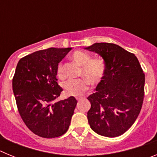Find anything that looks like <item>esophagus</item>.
I'll return each instance as SVG.
<instances>
[{
	"label": "esophagus",
	"mask_w": 157,
	"mask_h": 157,
	"mask_svg": "<svg viewBox=\"0 0 157 157\" xmlns=\"http://www.w3.org/2000/svg\"><path fill=\"white\" fill-rule=\"evenodd\" d=\"M81 99H82V98H76V100H77V101H80Z\"/></svg>",
	"instance_id": "34e87169"
}]
</instances>
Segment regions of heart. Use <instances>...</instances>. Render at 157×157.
<instances>
[{"label": "heart", "mask_w": 157, "mask_h": 157, "mask_svg": "<svg viewBox=\"0 0 157 157\" xmlns=\"http://www.w3.org/2000/svg\"><path fill=\"white\" fill-rule=\"evenodd\" d=\"M78 66L81 67L79 75L82 76L85 79H72L67 82L63 86L65 94L67 96L78 97L87 88V82L91 85H96L101 82L105 71V63L102 59L96 58L90 59V56L82 51H76L71 56ZM63 67L59 64L57 73L59 76L62 75Z\"/></svg>", "instance_id": "heart-1"}]
</instances>
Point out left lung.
<instances>
[{
	"label": "left lung",
	"instance_id": "obj_1",
	"mask_svg": "<svg viewBox=\"0 0 157 157\" xmlns=\"http://www.w3.org/2000/svg\"><path fill=\"white\" fill-rule=\"evenodd\" d=\"M85 49L98 54L105 63L102 79L87 99L89 124L100 135L114 138L134 124L144 98L145 75L135 55L112 43H94Z\"/></svg>",
	"mask_w": 157,
	"mask_h": 157
}]
</instances>
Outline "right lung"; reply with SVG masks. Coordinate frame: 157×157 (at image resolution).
<instances>
[{
    "label": "right lung",
    "instance_id": "right-lung-1",
    "mask_svg": "<svg viewBox=\"0 0 157 157\" xmlns=\"http://www.w3.org/2000/svg\"><path fill=\"white\" fill-rule=\"evenodd\" d=\"M71 48H49L19 59L12 90L22 120L34 134L56 138L67 131L78 101H55L63 89L56 82L58 64Z\"/></svg>",
    "mask_w": 157,
    "mask_h": 157
}]
</instances>
